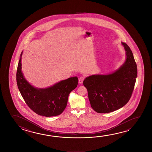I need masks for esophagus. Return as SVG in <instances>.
I'll list each match as a JSON object with an SVG mask.
<instances>
[{
	"label": "esophagus",
	"mask_w": 152,
	"mask_h": 152,
	"mask_svg": "<svg viewBox=\"0 0 152 152\" xmlns=\"http://www.w3.org/2000/svg\"><path fill=\"white\" fill-rule=\"evenodd\" d=\"M84 77H83V76L80 77V78H79V80H78L79 83L80 84H82L83 81H84Z\"/></svg>",
	"instance_id": "1"
}]
</instances>
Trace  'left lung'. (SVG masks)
I'll use <instances>...</instances> for the list:
<instances>
[{"label":"left lung","mask_w":152,"mask_h":152,"mask_svg":"<svg viewBox=\"0 0 152 152\" xmlns=\"http://www.w3.org/2000/svg\"><path fill=\"white\" fill-rule=\"evenodd\" d=\"M121 43L126 56L123 64L110 74L91 75L83 81L91 106L99 113L113 112L123 107L129 101L134 88L137 65L129 46Z\"/></svg>","instance_id":"obj_1"}]
</instances>
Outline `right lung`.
<instances>
[{
	"label": "right lung",
	"instance_id": "obj_1",
	"mask_svg": "<svg viewBox=\"0 0 152 152\" xmlns=\"http://www.w3.org/2000/svg\"><path fill=\"white\" fill-rule=\"evenodd\" d=\"M18 64L16 81L18 88L30 109L37 115L53 117L60 115L67 104L70 93L77 87L78 78L70 77L50 87L37 88L27 81L22 71V56Z\"/></svg>",
	"mask_w": 152,
	"mask_h": 152
}]
</instances>
